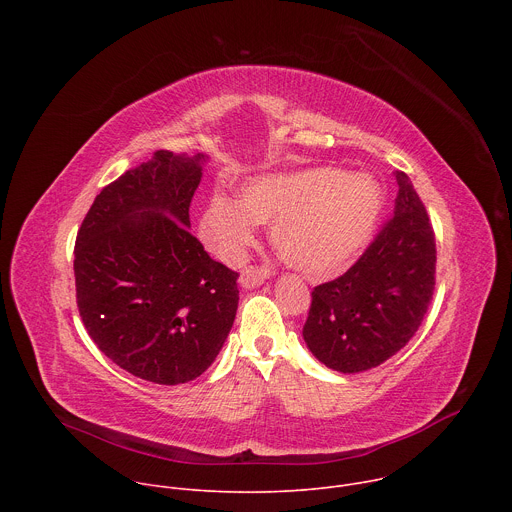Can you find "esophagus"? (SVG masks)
<instances>
[{
	"label": "esophagus",
	"mask_w": 512,
	"mask_h": 512,
	"mask_svg": "<svg viewBox=\"0 0 512 512\" xmlns=\"http://www.w3.org/2000/svg\"><path fill=\"white\" fill-rule=\"evenodd\" d=\"M269 277V269L261 267V265H247L241 271V285L243 287H255L261 285L265 279Z\"/></svg>",
	"instance_id": "34e87169"
}]
</instances>
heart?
Listing matches in <instances>:
<instances>
[{
	"instance_id": "1",
	"label": "heart",
	"mask_w": 512,
	"mask_h": 512,
	"mask_svg": "<svg viewBox=\"0 0 512 512\" xmlns=\"http://www.w3.org/2000/svg\"><path fill=\"white\" fill-rule=\"evenodd\" d=\"M385 204L383 186L364 172L314 168L265 176L241 200L214 194L200 216L202 241L227 263L245 259L257 223H273L279 255L310 275L344 269L371 241Z\"/></svg>"
}]
</instances>
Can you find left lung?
Wrapping results in <instances>:
<instances>
[{
  "instance_id": "8db88e82",
  "label": "left lung",
  "mask_w": 512,
  "mask_h": 512,
  "mask_svg": "<svg viewBox=\"0 0 512 512\" xmlns=\"http://www.w3.org/2000/svg\"><path fill=\"white\" fill-rule=\"evenodd\" d=\"M395 212L358 261L320 283L304 324L312 354L338 373L379 367L417 332L435 289V235L405 172Z\"/></svg>"
}]
</instances>
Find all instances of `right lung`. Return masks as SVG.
I'll use <instances>...</instances> for the list:
<instances>
[{
	"label": "right lung",
	"mask_w": 512,
	"mask_h": 512,
	"mask_svg": "<svg viewBox=\"0 0 512 512\" xmlns=\"http://www.w3.org/2000/svg\"><path fill=\"white\" fill-rule=\"evenodd\" d=\"M202 156L160 150L107 184L75 245L83 324L115 364L158 385L200 377L235 322L239 273L188 231Z\"/></svg>",
	"instance_id": "1"
}]
</instances>
